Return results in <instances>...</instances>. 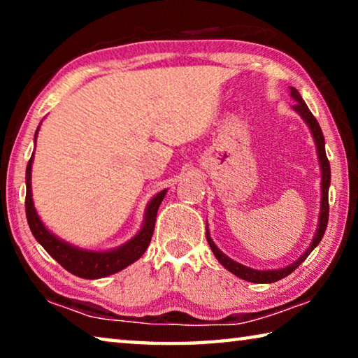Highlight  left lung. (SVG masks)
<instances>
[{
  "label": "left lung",
  "instance_id": "8db88e82",
  "mask_svg": "<svg viewBox=\"0 0 358 358\" xmlns=\"http://www.w3.org/2000/svg\"><path fill=\"white\" fill-rule=\"evenodd\" d=\"M290 96L296 101V104L294 106V110L296 113H300V117L306 121V124L310 126V129L313 132V137H314V142H316V148H317V156H319V162H320V171H322V199H320V213H319V226L316 230V235H314V238L311 241V245L308 250L303 252V256L299 257V260H295L294 264H290L287 266H284V268L280 270H266V271H260V270H254L250 268V266H245L238 262H235L230 257H227L226 254H222L220 250H217L216 245L213 243V240L210 237V232L207 229V241L211 248V251L216 256V259L220 260L221 265L224 268H227L230 273H234L235 276L241 278V280L245 281H250V282H257V284H265V282H275V281H280L282 278H286L287 275L292 273L295 271L296 266H300L303 260H305L308 256H310L311 251L316 248L320 240H322L324 234H325V229H327V222H329V187H330V162L327 159V155H325V141H324V134H322V129H320V126L317 123V120L314 118V115L311 113L310 108L305 104V101L300 96V93L296 92L294 87H290Z\"/></svg>",
  "mask_w": 358,
  "mask_h": 358
}]
</instances>
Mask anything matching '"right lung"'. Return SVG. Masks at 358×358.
I'll list each match as a JSON object with an SVG mask.
<instances>
[{
	"label": "right lung",
	"mask_w": 358,
	"mask_h": 358,
	"mask_svg": "<svg viewBox=\"0 0 358 358\" xmlns=\"http://www.w3.org/2000/svg\"><path fill=\"white\" fill-rule=\"evenodd\" d=\"M36 136H38V131H36L34 134V143ZM31 164L33 155L29 157L27 166L25 210L28 226L31 229L34 238L39 241L42 248H44V250L50 254L63 268H66L69 273L78 278H85V280H98V278L117 273V271L126 268V266L131 265L132 262H136L138 257H142V254L147 251L151 237H153L157 208H159L167 189L157 192L156 196L151 199V202L147 207V213H145V221L141 232H138L134 238L129 240L128 243H124L123 246H120L117 250L112 251H87L59 240L52 232H48L47 227L39 220V216L34 210L31 196V181H29L31 180Z\"/></svg>",
	"instance_id": "add662e5"
}]
</instances>
